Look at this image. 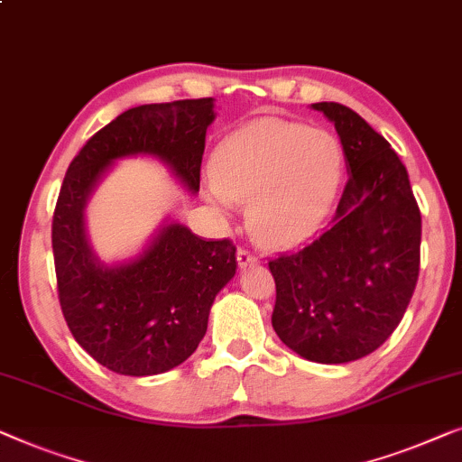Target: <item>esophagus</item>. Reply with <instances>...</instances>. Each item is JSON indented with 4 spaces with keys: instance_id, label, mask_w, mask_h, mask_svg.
<instances>
[{
    "instance_id": "34e87169",
    "label": "esophagus",
    "mask_w": 462,
    "mask_h": 462,
    "mask_svg": "<svg viewBox=\"0 0 462 462\" xmlns=\"http://www.w3.org/2000/svg\"><path fill=\"white\" fill-rule=\"evenodd\" d=\"M237 264L239 266H247V264H254L258 263V256H254L250 250H245V247H237Z\"/></svg>"
}]
</instances>
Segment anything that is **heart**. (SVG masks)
Masks as SVG:
<instances>
[{"label":"heart","mask_w":462,"mask_h":462,"mask_svg":"<svg viewBox=\"0 0 462 462\" xmlns=\"http://www.w3.org/2000/svg\"><path fill=\"white\" fill-rule=\"evenodd\" d=\"M344 177V152L325 129L283 118H258L220 143L210 196L247 202L258 242L291 245L323 223Z\"/></svg>","instance_id":"1"}]
</instances>
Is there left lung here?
<instances>
[{
	"label": "left lung",
	"mask_w": 462,
	"mask_h": 462,
	"mask_svg": "<svg viewBox=\"0 0 462 462\" xmlns=\"http://www.w3.org/2000/svg\"><path fill=\"white\" fill-rule=\"evenodd\" d=\"M312 108L336 125L347 183L325 229L269 263L273 329L302 358L342 365L375 352L409 309L420 210L398 153L365 118L337 102Z\"/></svg>",
	"instance_id": "8db88e82"
}]
</instances>
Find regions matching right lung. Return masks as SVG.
I'll return each mask as SVG.
<instances>
[{
	"label": "right lung",
	"instance_id": "1",
	"mask_svg": "<svg viewBox=\"0 0 462 462\" xmlns=\"http://www.w3.org/2000/svg\"><path fill=\"white\" fill-rule=\"evenodd\" d=\"M212 120V97L126 110L83 145L60 187L51 220L60 306L77 344L118 375H158L196 352L217 293L236 275V245L171 223L137 258L106 266L87 242L85 204L115 160L137 153L162 160L196 193Z\"/></svg>",
	"mask_w": 462,
	"mask_h": 462
}]
</instances>
